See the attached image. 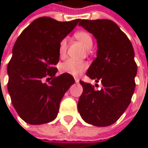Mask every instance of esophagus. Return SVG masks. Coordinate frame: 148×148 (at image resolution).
<instances>
[{
  "label": "esophagus",
  "instance_id": "esophagus-1",
  "mask_svg": "<svg viewBox=\"0 0 148 148\" xmlns=\"http://www.w3.org/2000/svg\"><path fill=\"white\" fill-rule=\"evenodd\" d=\"M74 80H75V82H76V83H78L79 79V78H74Z\"/></svg>",
  "mask_w": 148,
  "mask_h": 148
}]
</instances>
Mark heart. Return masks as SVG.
<instances>
[{
    "mask_svg": "<svg viewBox=\"0 0 148 148\" xmlns=\"http://www.w3.org/2000/svg\"><path fill=\"white\" fill-rule=\"evenodd\" d=\"M74 38L78 40L86 49H92L93 45V39H92V35L88 32L86 31L77 32L74 33ZM67 49H68V41L66 38H64L60 42V45H59L58 51H59L60 57L62 58L66 56ZM86 68H87V64L85 62H79V61L72 60V59L67 60L66 62L61 63L59 66V69L62 73L69 74L74 76H78L80 74H82L86 69Z\"/></svg>",
    "mask_w": 148,
    "mask_h": 148,
    "instance_id": "obj_1",
    "label": "heart"
}]
</instances>
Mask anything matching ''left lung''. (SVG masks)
Wrapping results in <instances>:
<instances>
[{"label": "left lung", "instance_id": "1", "mask_svg": "<svg viewBox=\"0 0 148 148\" xmlns=\"http://www.w3.org/2000/svg\"><path fill=\"white\" fill-rule=\"evenodd\" d=\"M79 25L97 39V57L86 75L103 87L94 89L90 83L79 81L83 92L78 110L82 119L97 127L116 123L131 102L135 88L137 65L134 51L128 37L110 19H81Z\"/></svg>", "mask_w": 148, "mask_h": 148}]
</instances>
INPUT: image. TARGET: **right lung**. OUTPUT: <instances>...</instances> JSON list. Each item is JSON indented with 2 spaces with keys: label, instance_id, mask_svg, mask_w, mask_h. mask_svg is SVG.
I'll return each instance as SVG.
<instances>
[{
  "label": "right lung",
  "instance_id": "obj_1",
  "mask_svg": "<svg viewBox=\"0 0 148 148\" xmlns=\"http://www.w3.org/2000/svg\"><path fill=\"white\" fill-rule=\"evenodd\" d=\"M79 21L60 22L41 17L16 40L8 65V90L17 113L25 123L44 124L57 116L61 100L74 83L71 74L56 76L59 45Z\"/></svg>",
  "mask_w": 148,
  "mask_h": 148
}]
</instances>
